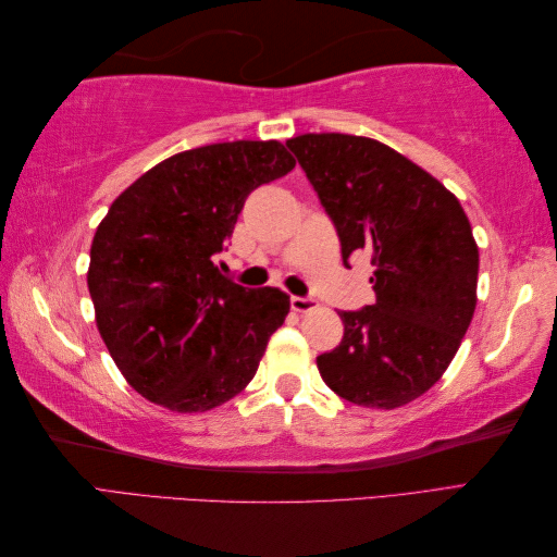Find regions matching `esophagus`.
Wrapping results in <instances>:
<instances>
[{
    "mask_svg": "<svg viewBox=\"0 0 557 557\" xmlns=\"http://www.w3.org/2000/svg\"><path fill=\"white\" fill-rule=\"evenodd\" d=\"M318 306L315 299H309V297H292V309L297 313H309L313 311Z\"/></svg>",
    "mask_w": 557,
    "mask_h": 557,
    "instance_id": "1",
    "label": "esophagus"
}]
</instances>
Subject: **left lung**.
<instances>
[{
    "label": "left lung",
    "instance_id": "obj_1",
    "mask_svg": "<svg viewBox=\"0 0 557 557\" xmlns=\"http://www.w3.org/2000/svg\"><path fill=\"white\" fill-rule=\"evenodd\" d=\"M335 222L342 260L369 253L375 301L339 311L345 337L315 359L325 385L359 407L397 409L431 389L476 309L479 246L455 194L381 140H287Z\"/></svg>",
    "mask_w": 557,
    "mask_h": 557
}]
</instances>
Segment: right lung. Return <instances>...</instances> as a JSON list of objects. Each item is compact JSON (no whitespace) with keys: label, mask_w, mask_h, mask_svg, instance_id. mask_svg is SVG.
<instances>
[{"label":"right lung","mask_w":557,"mask_h":557,"mask_svg":"<svg viewBox=\"0 0 557 557\" xmlns=\"http://www.w3.org/2000/svg\"><path fill=\"white\" fill-rule=\"evenodd\" d=\"M280 140L184 150L116 196L90 246L88 289L116 369L138 395L208 411L251 383L289 297L227 280V246L248 194L294 170Z\"/></svg>","instance_id":"add662e5"}]
</instances>
